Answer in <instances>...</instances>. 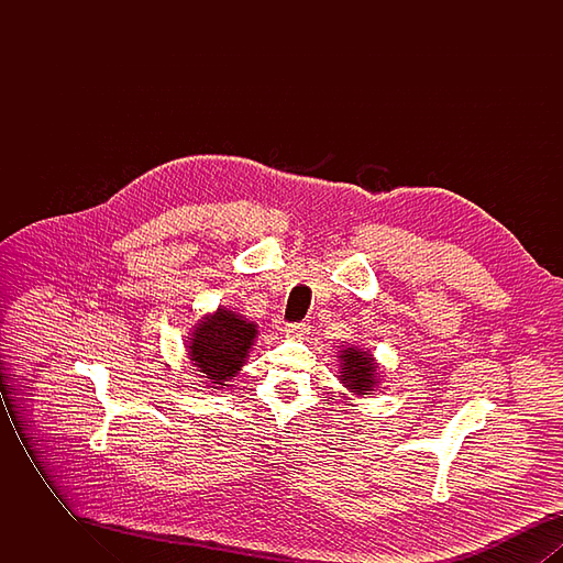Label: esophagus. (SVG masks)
Masks as SVG:
<instances>
[{"label":"esophagus","mask_w":563,"mask_h":563,"mask_svg":"<svg viewBox=\"0 0 563 563\" xmlns=\"http://www.w3.org/2000/svg\"><path fill=\"white\" fill-rule=\"evenodd\" d=\"M308 322H289L287 327H285V333L287 335H291V338H303L306 333H308Z\"/></svg>","instance_id":"obj_1"}]
</instances>
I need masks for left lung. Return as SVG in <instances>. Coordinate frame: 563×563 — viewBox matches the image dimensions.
Listing matches in <instances>:
<instances>
[{
    "label": "left lung",
    "instance_id": "1",
    "mask_svg": "<svg viewBox=\"0 0 563 563\" xmlns=\"http://www.w3.org/2000/svg\"><path fill=\"white\" fill-rule=\"evenodd\" d=\"M340 361V382L352 395H372L377 388V363L369 350L346 346L338 354Z\"/></svg>",
    "mask_w": 563,
    "mask_h": 563
}]
</instances>
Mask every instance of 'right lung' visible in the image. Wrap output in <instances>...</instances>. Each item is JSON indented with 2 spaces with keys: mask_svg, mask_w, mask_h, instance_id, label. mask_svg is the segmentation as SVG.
<instances>
[{
  "mask_svg": "<svg viewBox=\"0 0 563 563\" xmlns=\"http://www.w3.org/2000/svg\"><path fill=\"white\" fill-rule=\"evenodd\" d=\"M257 338V324L228 308L202 317L188 338V356L209 388H223L241 372Z\"/></svg>",
  "mask_w": 563,
  "mask_h": 563,
  "instance_id": "obj_1",
  "label": "right lung"
}]
</instances>
